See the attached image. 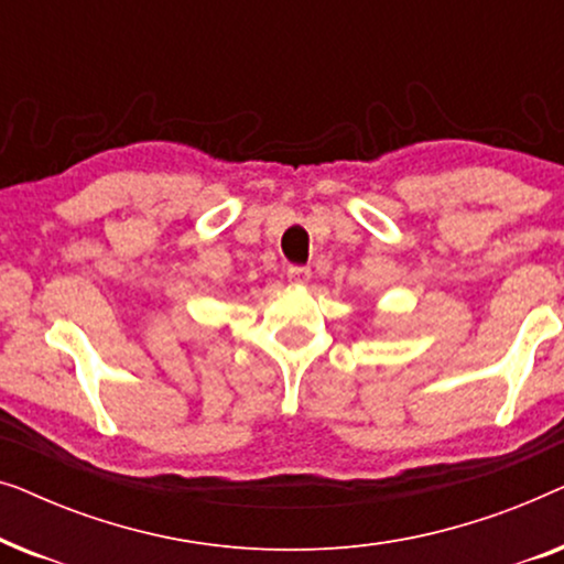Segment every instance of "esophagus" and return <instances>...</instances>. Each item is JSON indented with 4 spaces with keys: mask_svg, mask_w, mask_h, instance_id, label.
Returning <instances> with one entry per match:
<instances>
[{
    "mask_svg": "<svg viewBox=\"0 0 564 564\" xmlns=\"http://www.w3.org/2000/svg\"><path fill=\"white\" fill-rule=\"evenodd\" d=\"M311 269L307 267H290L288 269V280L290 284H297V288H303V284L311 282Z\"/></svg>",
    "mask_w": 564,
    "mask_h": 564,
    "instance_id": "1",
    "label": "esophagus"
}]
</instances>
